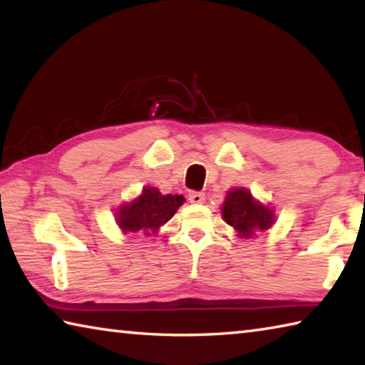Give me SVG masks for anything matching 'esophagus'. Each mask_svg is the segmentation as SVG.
Listing matches in <instances>:
<instances>
[{
  "mask_svg": "<svg viewBox=\"0 0 365 365\" xmlns=\"http://www.w3.org/2000/svg\"><path fill=\"white\" fill-rule=\"evenodd\" d=\"M188 200L190 202H193V205H201V202L205 201V193H201V191H191L188 195Z\"/></svg>",
  "mask_w": 365,
  "mask_h": 365,
  "instance_id": "34e87169",
  "label": "esophagus"
}]
</instances>
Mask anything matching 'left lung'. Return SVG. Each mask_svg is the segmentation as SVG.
<instances>
[{"instance_id":"left-lung-1","label":"left lung","mask_w":365,"mask_h":365,"mask_svg":"<svg viewBox=\"0 0 365 365\" xmlns=\"http://www.w3.org/2000/svg\"><path fill=\"white\" fill-rule=\"evenodd\" d=\"M222 217L242 238H251L257 232L269 230L275 222L274 211L256 201L246 188L228 191L222 205Z\"/></svg>"}]
</instances>
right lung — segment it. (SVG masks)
Returning a JSON list of instances; mask_svg holds the SVG:
<instances>
[{"label": "right lung", "instance_id": "obj_1", "mask_svg": "<svg viewBox=\"0 0 365 365\" xmlns=\"http://www.w3.org/2000/svg\"><path fill=\"white\" fill-rule=\"evenodd\" d=\"M182 195H163L158 188L145 187L132 202L122 205L115 212V220L123 233L156 235L159 227L174 217L183 205Z\"/></svg>", "mask_w": 365, "mask_h": 365}]
</instances>
